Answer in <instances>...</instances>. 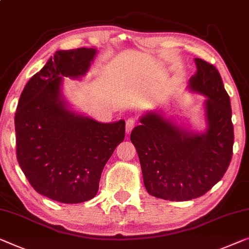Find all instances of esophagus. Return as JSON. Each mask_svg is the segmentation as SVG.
<instances>
[{"label":"esophagus","mask_w":249,"mask_h":249,"mask_svg":"<svg viewBox=\"0 0 249 249\" xmlns=\"http://www.w3.org/2000/svg\"><path fill=\"white\" fill-rule=\"evenodd\" d=\"M135 124L136 122L134 118H128V120H126V133H127V134L132 132V129L134 128Z\"/></svg>","instance_id":"34e87169"}]
</instances>
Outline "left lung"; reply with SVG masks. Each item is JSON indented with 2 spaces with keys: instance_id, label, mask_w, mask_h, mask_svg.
<instances>
[{
  "instance_id": "1",
  "label": "left lung",
  "mask_w": 249,
  "mask_h": 249,
  "mask_svg": "<svg viewBox=\"0 0 249 249\" xmlns=\"http://www.w3.org/2000/svg\"><path fill=\"white\" fill-rule=\"evenodd\" d=\"M191 90L205 95L207 129L185 131L161 113L141 117L131 133L148 194L170 201H187L210 190L227 171L232 157L231 99L220 73L209 62L195 59Z\"/></svg>"
}]
</instances>
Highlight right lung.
Wrapping results in <instances>:
<instances>
[{
    "mask_svg": "<svg viewBox=\"0 0 249 249\" xmlns=\"http://www.w3.org/2000/svg\"><path fill=\"white\" fill-rule=\"evenodd\" d=\"M96 51H55L25 85L14 117L24 176L38 194L62 203L94 198L104 166L125 137V121L99 123L71 112L62 98V77L86 75Z\"/></svg>",
    "mask_w": 249,
    "mask_h": 249,
    "instance_id": "add662e5",
    "label": "right lung"
}]
</instances>
